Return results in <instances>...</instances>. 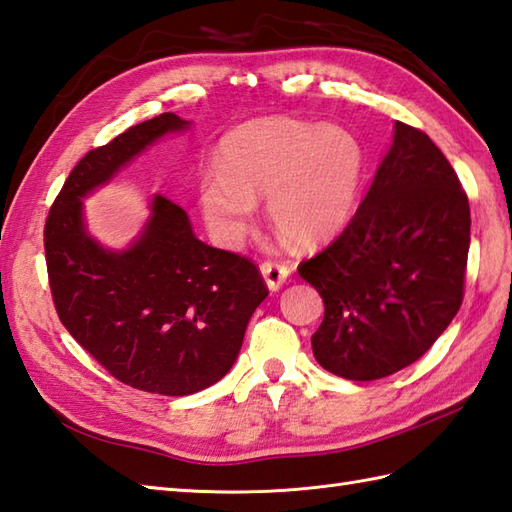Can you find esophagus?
Returning <instances> with one entry per match:
<instances>
[{"label": "esophagus", "mask_w": 512, "mask_h": 512, "mask_svg": "<svg viewBox=\"0 0 512 512\" xmlns=\"http://www.w3.org/2000/svg\"><path fill=\"white\" fill-rule=\"evenodd\" d=\"M260 274H263L269 291H278L287 282L291 271H289V267L280 265V263H263L260 265Z\"/></svg>", "instance_id": "1"}]
</instances>
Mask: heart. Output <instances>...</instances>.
<instances>
[{"label":"heart","instance_id":"heart-1","mask_svg":"<svg viewBox=\"0 0 512 512\" xmlns=\"http://www.w3.org/2000/svg\"><path fill=\"white\" fill-rule=\"evenodd\" d=\"M219 168L199 179V206L219 245L243 243L258 199L267 217L300 247L333 241L359 208L366 149L342 124L263 118L232 129L219 144Z\"/></svg>","mask_w":512,"mask_h":512}]
</instances>
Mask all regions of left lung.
Here are the masks:
<instances>
[{
	"instance_id": "obj_1",
	"label": "left lung",
	"mask_w": 512,
	"mask_h": 512,
	"mask_svg": "<svg viewBox=\"0 0 512 512\" xmlns=\"http://www.w3.org/2000/svg\"><path fill=\"white\" fill-rule=\"evenodd\" d=\"M469 243L471 210L456 170L429 135L394 122L355 217L298 269L324 300L311 337L317 363L374 381L423 357L460 309Z\"/></svg>"
}]
</instances>
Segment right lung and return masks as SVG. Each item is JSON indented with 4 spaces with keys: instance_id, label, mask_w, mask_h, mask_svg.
Listing matches in <instances>:
<instances>
[{
    "instance_id": "add662e5",
    "label": "right lung",
    "mask_w": 512,
    "mask_h": 512,
    "mask_svg": "<svg viewBox=\"0 0 512 512\" xmlns=\"http://www.w3.org/2000/svg\"><path fill=\"white\" fill-rule=\"evenodd\" d=\"M190 120L162 113L89 151L45 221L56 313L70 335L135 390L186 396L221 381L267 298L254 263L195 236L186 210L153 195L140 234L113 249L92 236L85 199Z\"/></svg>"
}]
</instances>
